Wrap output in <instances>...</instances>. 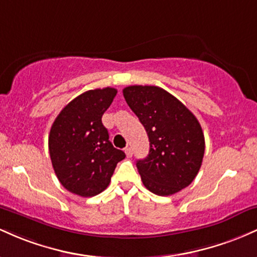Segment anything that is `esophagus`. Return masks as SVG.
<instances>
[{
    "label": "esophagus",
    "mask_w": 257,
    "mask_h": 257,
    "mask_svg": "<svg viewBox=\"0 0 257 257\" xmlns=\"http://www.w3.org/2000/svg\"><path fill=\"white\" fill-rule=\"evenodd\" d=\"M124 152H125L126 157H128V158H131L132 156H133V151H132V149H131V147H126V149L124 150Z\"/></svg>",
    "instance_id": "esophagus-1"
}]
</instances>
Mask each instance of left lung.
<instances>
[{
    "mask_svg": "<svg viewBox=\"0 0 257 257\" xmlns=\"http://www.w3.org/2000/svg\"><path fill=\"white\" fill-rule=\"evenodd\" d=\"M123 95L149 135V155L137 162L143 184L158 196H172L187 187L199 172L205 150L198 119L156 85H129Z\"/></svg>",
    "mask_w": 257,
    "mask_h": 257,
    "instance_id": "obj_1",
    "label": "left lung"
}]
</instances>
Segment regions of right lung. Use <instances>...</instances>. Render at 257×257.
<instances>
[{
  "mask_svg": "<svg viewBox=\"0 0 257 257\" xmlns=\"http://www.w3.org/2000/svg\"><path fill=\"white\" fill-rule=\"evenodd\" d=\"M117 94L114 88L84 91L61 110L48 138L53 169L71 193L93 197L111 181L125 153L114 149L101 122Z\"/></svg>",
  "mask_w": 257,
  "mask_h": 257,
  "instance_id": "obj_1",
  "label": "right lung"
}]
</instances>
